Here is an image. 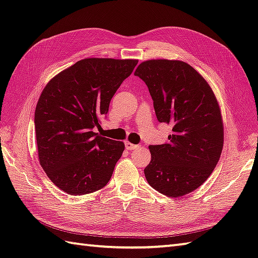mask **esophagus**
I'll use <instances>...</instances> for the list:
<instances>
[{
  "label": "esophagus",
  "instance_id": "obj_1",
  "mask_svg": "<svg viewBox=\"0 0 258 258\" xmlns=\"http://www.w3.org/2000/svg\"><path fill=\"white\" fill-rule=\"evenodd\" d=\"M124 144H125V149H127V150H135V149L138 148L137 144H134V143H131L129 141H127Z\"/></svg>",
  "mask_w": 258,
  "mask_h": 258
}]
</instances>
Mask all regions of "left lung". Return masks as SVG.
I'll use <instances>...</instances> for the list:
<instances>
[{"label": "left lung", "mask_w": 258, "mask_h": 258, "mask_svg": "<svg viewBox=\"0 0 258 258\" xmlns=\"http://www.w3.org/2000/svg\"><path fill=\"white\" fill-rule=\"evenodd\" d=\"M135 75L146 82L158 120L172 125L165 143L149 147L151 161L144 175L165 196H184L205 183L222 152L223 120L217 97L203 75L184 61L147 60Z\"/></svg>", "instance_id": "8db88e82"}]
</instances>
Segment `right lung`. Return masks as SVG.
<instances>
[{
	"label": "right lung",
	"mask_w": 258,
	"mask_h": 258,
	"mask_svg": "<svg viewBox=\"0 0 258 258\" xmlns=\"http://www.w3.org/2000/svg\"><path fill=\"white\" fill-rule=\"evenodd\" d=\"M136 59L86 58L50 80L35 110L38 159L61 190L73 196L102 189L124 150L122 141L99 136L100 119Z\"/></svg>",
	"instance_id": "right-lung-1"
}]
</instances>
